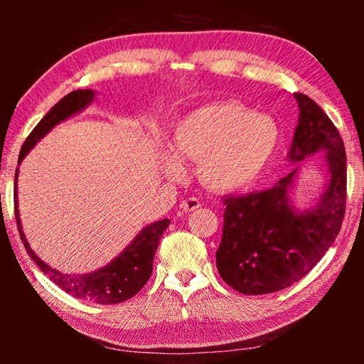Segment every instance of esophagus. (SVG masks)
I'll use <instances>...</instances> for the list:
<instances>
[{
	"label": "esophagus",
	"mask_w": 364,
	"mask_h": 364,
	"mask_svg": "<svg viewBox=\"0 0 364 364\" xmlns=\"http://www.w3.org/2000/svg\"><path fill=\"white\" fill-rule=\"evenodd\" d=\"M200 207V200L197 197H188L181 202V208L184 212H193L196 208Z\"/></svg>",
	"instance_id": "34e87169"
}]
</instances>
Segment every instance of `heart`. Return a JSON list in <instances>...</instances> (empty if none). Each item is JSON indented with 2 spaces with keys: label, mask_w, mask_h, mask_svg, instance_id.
I'll return each instance as SVG.
<instances>
[{
  "label": "heart",
  "mask_w": 364,
  "mask_h": 364,
  "mask_svg": "<svg viewBox=\"0 0 364 364\" xmlns=\"http://www.w3.org/2000/svg\"><path fill=\"white\" fill-rule=\"evenodd\" d=\"M281 132L273 119L236 101L193 110L178 123L171 151L164 157L165 175L183 176L180 160L197 162V178L215 193H237L260 180L279 147Z\"/></svg>",
  "instance_id": "1"
}]
</instances>
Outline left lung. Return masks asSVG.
Masks as SVG:
<instances>
[{
	"label": "left lung",
	"instance_id": "1",
	"mask_svg": "<svg viewBox=\"0 0 364 364\" xmlns=\"http://www.w3.org/2000/svg\"><path fill=\"white\" fill-rule=\"evenodd\" d=\"M299 125L289 151L291 162L324 152L329 178L318 204L295 210L289 199L297 168L267 191L225 199L223 236L217 268L228 286L245 295L278 292L306 276L336 241L347 199L343 141L324 110L295 93Z\"/></svg>",
	"mask_w": 364,
	"mask_h": 364
}]
</instances>
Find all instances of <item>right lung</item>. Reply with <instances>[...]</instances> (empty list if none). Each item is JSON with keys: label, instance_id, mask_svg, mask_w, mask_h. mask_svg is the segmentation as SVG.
<instances>
[{"label": "right lung", "instance_id": "right-lung-1", "mask_svg": "<svg viewBox=\"0 0 364 364\" xmlns=\"http://www.w3.org/2000/svg\"><path fill=\"white\" fill-rule=\"evenodd\" d=\"M95 95L96 93L93 90H77L64 96L56 106L43 117L38 122V125H36L32 133L27 136L19 154V164L22 162L23 157L27 156L28 151L32 149L46 133L51 132L58 123L69 119V117L80 112V110H83L86 106H90L91 101L95 100ZM17 175H19V168L16 170L14 181V213L21 239L23 245H26V250L30 258L38 264V268L54 282V284H58L63 291L70 294L72 297L83 299L100 305L122 304V301L136 295L141 289L144 287L147 279H149L152 274V262L160 237H162L164 231L167 230L170 225L168 218L156 221V223L141 230V232L133 239L132 244H128V247L123 250L119 257H115L109 264H106V267L86 274H64L60 273V271L49 267L48 263L43 262L41 258L30 249L26 234L22 231L19 208H17Z\"/></svg>", "mask_w": 364, "mask_h": 364}]
</instances>
